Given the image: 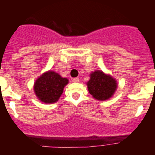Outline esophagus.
<instances>
[{
    "label": "esophagus",
    "mask_w": 155,
    "mask_h": 155,
    "mask_svg": "<svg viewBox=\"0 0 155 155\" xmlns=\"http://www.w3.org/2000/svg\"><path fill=\"white\" fill-rule=\"evenodd\" d=\"M72 81H73L74 82H78L79 81V78H74L72 79Z\"/></svg>",
    "instance_id": "1"
}]
</instances>
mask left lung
<instances>
[{
	"label": "left lung",
	"mask_w": 155,
	"mask_h": 155,
	"mask_svg": "<svg viewBox=\"0 0 155 155\" xmlns=\"http://www.w3.org/2000/svg\"><path fill=\"white\" fill-rule=\"evenodd\" d=\"M90 94L98 100H106L113 96L117 84L115 79L100 71L91 74V78L87 83Z\"/></svg>",
	"instance_id": "1"
}]
</instances>
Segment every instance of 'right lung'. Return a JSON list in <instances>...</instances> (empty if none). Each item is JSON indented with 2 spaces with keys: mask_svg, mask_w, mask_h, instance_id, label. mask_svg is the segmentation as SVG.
Instances as JSON below:
<instances>
[{
  "mask_svg": "<svg viewBox=\"0 0 155 155\" xmlns=\"http://www.w3.org/2000/svg\"><path fill=\"white\" fill-rule=\"evenodd\" d=\"M68 83L67 78H64L53 71H48L37 79L34 85V91L42 102L53 103L58 101L64 86Z\"/></svg>",
  "mask_w": 155,
  "mask_h": 155,
  "instance_id": "obj_1",
  "label": "right lung"
}]
</instances>
